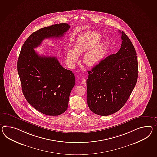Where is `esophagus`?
Listing matches in <instances>:
<instances>
[{"mask_svg": "<svg viewBox=\"0 0 157 157\" xmlns=\"http://www.w3.org/2000/svg\"><path fill=\"white\" fill-rule=\"evenodd\" d=\"M81 84H86V79H85L84 78H83V79H82V82H81Z\"/></svg>", "mask_w": 157, "mask_h": 157, "instance_id": "34e87169", "label": "esophagus"}]
</instances>
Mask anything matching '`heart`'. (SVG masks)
<instances>
[{
	"label": "heart",
	"instance_id": "1",
	"mask_svg": "<svg viewBox=\"0 0 157 157\" xmlns=\"http://www.w3.org/2000/svg\"><path fill=\"white\" fill-rule=\"evenodd\" d=\"M100 34L88 32L80 35L75 42L74 49L67 50V62L70 68H74L78 60V56L84 53L82 61L84 65L92 67L97 65L103 58L105 46L99 42Z\"/></svg>",
	"mask_w": 157,
	"mask_h": 157
}]
</instances>
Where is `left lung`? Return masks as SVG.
Returning <instances> with one entry per match:
<instances>
[{
    "label": "left lung",
    "instance_id": "1",
    "mask_svg": "<svg viewBox=\"0 0 157 157\" xmlns=\"http://www.w3.org/2000/svg\"><path fill=\"white\" fill-rule=\"evenodd\" d=\"M120 33L122 42L119 52L88 71V106L100 116H108L119 111L126 103L137 80L136 52L126 34Z\"/></svg>",
    "mask_w": 157,
    "mask_h": 157
}]
</instances>
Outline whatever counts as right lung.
<instances>
[{
	"mask_svg": "<svg viewBox=\"0 0 157 157\" xmlns=\"http://www.w3.org/2000/svg\"><path fill=\"white\" fill-rule=\"evenodd\" d=\"M70 26L54 24L33 32L24 43L17 60V71L24 96L44 115H61L67 109L75 76L63 68L55 57L40 56L35 51L45 38L63 36Z\"/></svg>",
	"mask_w": 157,
	"mask_h": 157,
	"instance_id": "1",
	"label": "right lung"
}]
</instances>
